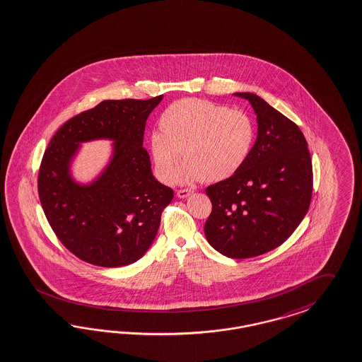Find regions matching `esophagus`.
I'll use <instances>...</instances> for the list:
<instances>
[{"label":"esophagus","mask_w":362,"mask_h":362,"mask_svg":"<svg viewBox=\"0 0 362 362\" xmlns=\"http://www.w3.org/2000/svg\"><path fill=\"white\" fill-rule=\"evenodd\" d=\"M192 193H193L192 189H180V190L177 192V197H180V199H187Z\"/></svg>","instance_id":"esophagus-1"}]
</instances>
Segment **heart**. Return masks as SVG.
<instances>
[{
	"label": "heart",
	"mask_w": 362,
	"mask_h": 362,
	"mask_svg": "<svg viewBox=\"0 0 362 362\" xmlns=\"http://www.w3.org/2000/svg\"><path fill=\"white\" fill-rule=\"evenodd\" d=\"M162 132L148 139L156 172L163 182L175 180L181 156L187 161L178 180L221 181L236 175L254 148L256 127L247 112L187 98L163 111Z\"/></svg>",
	"instance_id": "1"
}]
</instances>
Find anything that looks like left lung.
<instances>
[{"mask_svg": "<svg viewBox=\"0 0 362 362\" xmlns=\"http://www.w3.org/2000/svg\"><path fill=\"white\" fill-rule=\"evenodd\" d=\"M257 136L236 175L206 187L212 214L204 232L220 254L245 259L266 254L287 240L308 214L313 166L305 135L294 122L251 93Z\"/></svg>", "mask_w": 362, "mask_h": 362, "instance_id": "obj_1", "label": "left lung"}]
</instances>
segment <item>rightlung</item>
<instances>
[{
  "mask_svg": "<svg viewBox=\"0 0 362 362\" xmlns=\"http://www.w3.org/2000/svg\"><path fill=\"white\" fill-rule=\"evenodd\" d=\"M162 95L148 100H103L66 122L44 153L39 197L56 236L79 259L100 267H122L148 252L173 190L151 172L144 148L150 112ZM111 140L107 165L88 183L71 166L87 141Z\"/></svg>",
  "mask_w": 362,
  "mask_h": 362,
  "instance_id": "obj_1",
  "label": "right lung"
}]
</instances>
